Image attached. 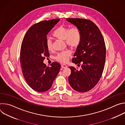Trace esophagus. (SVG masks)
I'll return each instance as SVG.
<instances>
[{
    "label": "esophagus",
    "instance_id": "1",
    "mask_svg": "<svg viewBox=\"0 0 125 125\" xmlns=\"http://www.w3.org/2000/svg\"><path fill=\"white\" fill-rule=\"evenodd\" d=\"M67 67V66L66 64H61V68H66Z\"/></svg>",
    "mask_w": 125,
    "mask_h": 125
}]
</instances>
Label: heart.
Listing matches in <instances>:
<instances>
[{"mask_svg":"<svg viewBox=\"0 0 125 125\" xmlns=\"http://www.w3.org/2000/svg\"><path fill=\"white\" fill-rule=\"evenodd\" d=\"M54 38L65 41L68 45L72 47H77L81 42L82 39L81 32L80 30L76 27L70 29L69 28L60 26L56 29L52 33ZM47 49L51 51L52 49V43L50 40L48 39L46 42ZM71 54V52L66 50L58 53L56 57V59L62 63L67 62Z\"/></svg>","mask_w":125,"mask_h":125,"instance_id":"obj_1","label":"heart"}]
</instances>
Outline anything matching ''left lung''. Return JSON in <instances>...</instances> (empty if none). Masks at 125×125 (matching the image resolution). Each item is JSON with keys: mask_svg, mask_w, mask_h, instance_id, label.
<instances>
[{"mask_svg": "<svg viewBox=\"0 0 125 125\" xmlns=\"http://www.w3.org/2000/svg\"><path fill=\"white\" fill-rule=\"evenodd\" d=\"M66 20L78 28L82 35L72 62L82 65L80 71L69 67L71 73L69 82L74 90L86 92L96 85L102 74L106 54L104 40L99 29L92 21L80 18Z\"/></svg>", "mask_w": 125, "mask_h": 125, "instance_id": "left-lung-1", "label": "left lung"}]
</instances>
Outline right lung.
I'll list each match as a JSON object with an SVG mask.
<instances>
[{"instance_id": "add662e5", "label": "right lung", "mask_w": 125, "mask_h": 125, "mask_svg": "<svg viewBox=\"0 0 125 125\" xmlns=\"http://www.w3.org/2000/svg\"><path fill=\"white\" fill-rule=\"evenodd\" d=\"M59 19L43 21L32 26L22 43L20 62L22 72L29 85L39 92L48 91L59 72L61 65L53 62L47 67L43 63L49 55L46 45L47 34Z\"/></svg>"}]
</instances>
